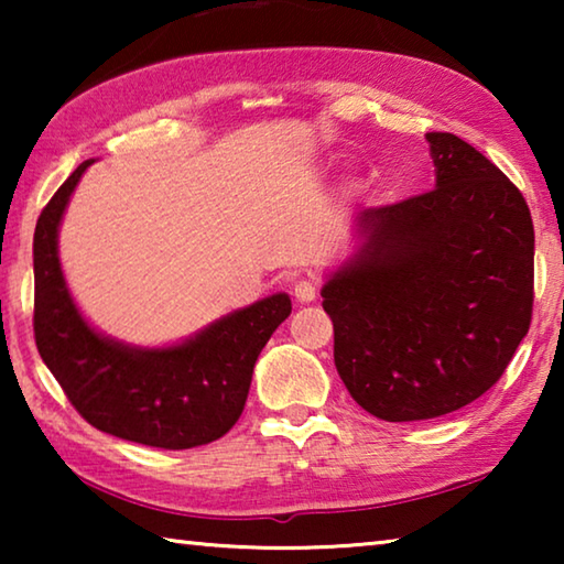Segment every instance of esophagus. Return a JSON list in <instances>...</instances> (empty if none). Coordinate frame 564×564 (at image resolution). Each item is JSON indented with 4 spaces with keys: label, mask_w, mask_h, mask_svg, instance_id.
<instances>
[{
    "label": "esophagus",
    "mask_w": 564,
    "mask_h": 564,
    "mask_svg": "<svg viewBox=\"0 0 564 564\" xmlns=\"http://www.w3.org/2000/svg\"><path fill=\"white\" fill-rule=\"evenodd\" d=\"M293 293L301 303H311V301H316V295H318V283L313 279H301V281H295Z\"/></svg>",
    "instance_id": "34e87169"
}]
</instances>
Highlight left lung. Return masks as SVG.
Wrapping results in <instances>:
<instances>
[{
  "label": "left lung",
  "mask_w": 564,
  "mask_h": 564,
  "mask_svg": "<svg viewBox=\"0 0 564 564\" xmlns=\"http://www.w3.org/2000/svg\"><path fill=\"white\" fill-rule=\"evenodd\" d=\"M435 188L366 208L323 285L333 358L388 423L441 417L498 383L532 321L534 228L520 188L455 133H425Z\"/></svg>",
  "instance_id": "obj_1"
}]
</instances>
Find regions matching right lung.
<instances>
[{
  "instance_id": "1",
  "label": "right lung",
  "mask_w": 564,
  "mask_h": 564,
  "mask_svg": "<svg viewBox=\"0 0 564 564\" xmlns=\"http://www.w3.org/2000/svg\"><path fill=\"white\" fill-rule=\"evenodd\" d=\"M94 159L76 166L36 221L34 340L69 403L101 433L186 451L214 443L241 417L253 366L291 316L285 293L234 311L178 346L133 348L101 336L76 308L59 263V224Z\"/></svg>"
}]
</instances>
